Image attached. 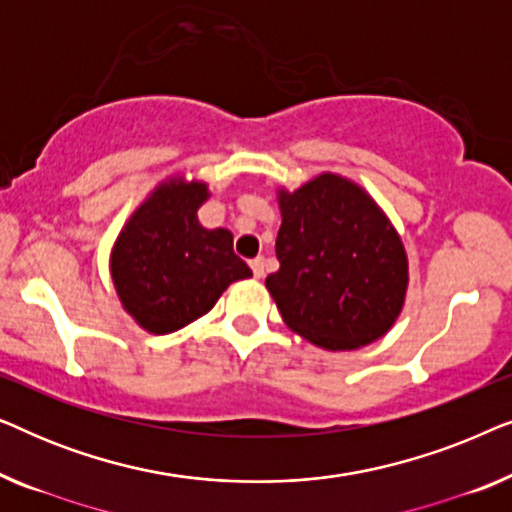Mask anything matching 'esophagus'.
Masks as SVG:
<instances>
[{"instance_id": "obj_1", "label": "esophagus", "mask_w": 512, "mask_h": 512, "mask_svg": "<svg viewBox=\"0 0 512 512\" xmlns=\"http://www.w3.org/2000/svg\"><path fill=\"white\" fill-rule=\"evenodd\" d=\"M249 265H251V270H254V277L256 279H263L265 277V258L263 256L254 258V261H251Z\"/></svg>"}]
</instances>
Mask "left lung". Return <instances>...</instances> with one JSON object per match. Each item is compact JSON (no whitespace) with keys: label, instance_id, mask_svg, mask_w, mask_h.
Segmentation results:
<instances>
[{"label":"left lung","instance_id":"left-lung-1","mask_svg":"<svg viewBox=\"0 0 512 512\" xmlns=\"http://www.w3.org/2000/svg\"><path fill=\"white\" fill-rule=\"evenodd\" d=\"M279 270L265 279L284 324L328 352L384 338L403 312L408 254L366 188L321 172L277 188Z\"/></svg>","mask_w":512,"mask_h":512}]
</instances>
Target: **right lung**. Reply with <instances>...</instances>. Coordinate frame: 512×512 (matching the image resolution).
<instances>
[{
  "label": "right lung",
  "mask_w": 512,
  "mask_h": 512,
  "mask_svg": "<svg viewBox=\"0 0 512 512\" xmlns=\"http://www.w3.org/2000/svg\"><path fill=\"white\" fill-rule=\"evenodd\" d=\"M209 195L205 181L184 174L163 179L111 247L116 296L146 333L179 331L212 310L230 284L251 277L249 265L233 251V233L198 221Z\"/></svg>",
  "instance_id": "add662e5"
}]
</instances>
